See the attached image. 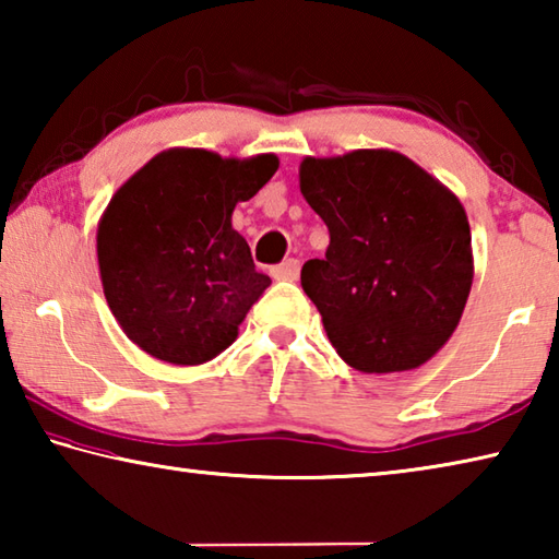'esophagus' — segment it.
Masks as SVG:
<instances>
[{
    "mask_svg": "<svg viewBox=\"0 0 559 559\" xmlns=\"http://www.w3.org/2000/svg\"><path fill=\"white\" fill-rule=\"evenodd\" d=\"M300 273V261L298 259H288L278 263V266L271 269V276L276 281H296Z\"/></svg>",
    "mask_w": 559,
    "mask_h": 559,
    "instance_id": "obj_1",
    "label": "esophagus"
}]
</instances>
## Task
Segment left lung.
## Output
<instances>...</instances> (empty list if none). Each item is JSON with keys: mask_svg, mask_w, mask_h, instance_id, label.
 Listing matches in <instances>:
<instances>
[{"mask_svg": "<svg viewBox=\"0 0 559 559\" xmlns=\"http://www.w3.org/2000/svg\"><path fill=\"white\" fill-rule=\"evenodd\" d=\"M300 192L325 222V259L300 286L328 340L365 374L416 370L449 343L473 283L459 197L394 150L302 157Z\"/></svg>", "mask_w": 559, "mask_h": 559, "instance_id": "left-lung-1", "label": "left lung"}]
</instances>
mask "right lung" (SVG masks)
<instances>
[{
  "label": "right lung",
  "instance_id": "add662e5",
  "mask_svg": "<svg viewBox=\"0 0 559 559\" xmlns=\"http://www.w3.org/2000/svg\"><path fill=\"white\" fill-rule=\"evenodd\" d=\"M273 153L222 157L202 147L155 155L112 194L98 222L103 293L132 343L169 365L210 362L271 286L231 226L276 175Z\"/></svg>",
  "mask_w": 559,
  "mask_h": 559
}]
</instances>
